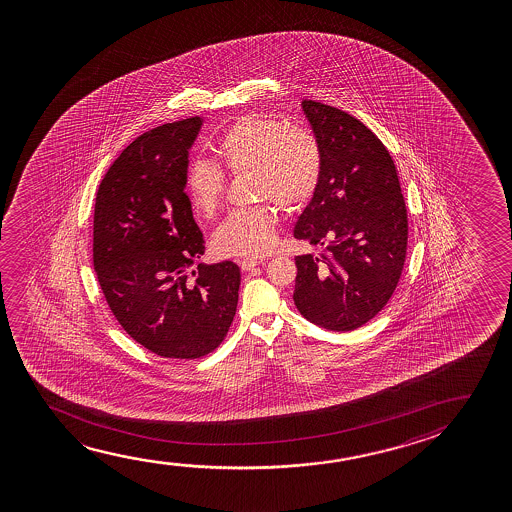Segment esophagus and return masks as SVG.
Instances as JSON below:
<instances>
[{
  "label": "esophagus",
  "instance_id": "obj_1",
  "mask_svg": "<svg viewBox=\"0 0 512 512\" xmlns=\"http://www.w3.org/2000/svg\"><path fill=\"white\" fill-rule=\"evenodd\" d=\"M264 259H257V257H248V259H243L239 262V266L243 271H252L253 267L259 266L260 262Z\"/></svg>",
  "mask_w": 512,
  "mask_h": 512
}]
</instances>
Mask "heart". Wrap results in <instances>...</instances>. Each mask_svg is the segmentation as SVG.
I'll use <instances>...</instances> for the list:
<instances>
[{
  "label": "heart",
  "instance_id": "1",
  "mask_svg": "<svg viewBox=\"0 0 512 512\" xmlns=\"http://www.w3.org/2000/svg\"><path fill=\"white\" fill-rule=\"evenodd\" d=\"M217 155L232 175L252 173L253 194L285 210H301L315 197L323 173L320 143L306 129L283 120L245 115L217 145ZM185 189L194 210L211 217L224 197V173L206 159L190 162ZM278 213L271 204L232 211L213 234L220 255L257 257L273 245Z\"/></svg>",
  "mask_w": 512,
  "mask_h": 512
}]
</instances>
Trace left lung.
I'll return each mask as SVG.
<instances>
[{
	"mask_svg": "<svg viewBox=\"0 0 512 512\" xmlns=\"http://www.w3.org/2000/svg\"><path fill=\"white\" fill-rule=\"evenodd\" d=\"M323 173L294 236L322 245L295 257L294 302L318 327L350 332L390 301L404 269L407 211L392 155L369 127L334 106L304 99Z\"/></svg>",
	"mask_w": 512,
	"mask_h": 512,
	"instance_id": "left-lung-1",
	"label": "left lung"
}]
</instances>
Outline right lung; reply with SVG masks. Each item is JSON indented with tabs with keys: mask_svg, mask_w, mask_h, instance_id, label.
Instances as JSON below:
<instances>
[{
	"mask_svg": "<svg viewBox=\"0 0 512 512\" xmlns=\"http://www.w3.org/2000/svg\"><path fill=\"white\" fill-rule=\"evenodd\" d=\"M201 117L141 134L99 185L92 259L113 316L136 343L164 358H201L231 327L241 273L224 260L196 264L203 232L185 194Z\"/></svg>",
	"mask_w": 512,
	"mask_h": 512,
	"instance_id": "obj_1",
	"label": "right lung"
}]
</instances>
